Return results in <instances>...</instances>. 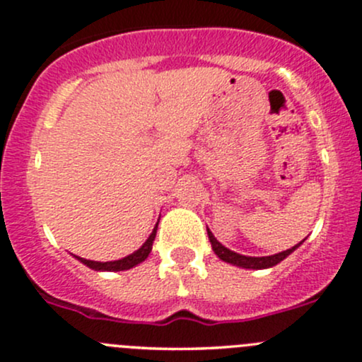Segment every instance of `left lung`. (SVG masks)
I'll return each mask as SVG.
<instances>
[{
  "label": "left lung",
  "instance_id": "obj_1",
  "mask_svg": "<svg viewBox=\"0 0 362 362\" xmlns=\"http://www.w3.org/2000/svg\"><path fill=\"white\" fill-rule=\"evenodd\" d=\"M208 237H209V242H211V247H213L214 254H216V256L220 257L221 261H225V263H230L233 266H239V268H245V269L272 268V266H275V264L280 263V261H284L287 256H291V254L296 251V249L299 247V245L304 242V240L299 242V244L293 245V247H291V249H287V251L273 254V256L256 257V256H244V254L230 251L228 247H225L223 244H220V242L214 239V235L211 232H209V230H208Z\"/></svg>",
  "mask_w": 362,
  "mask_h": 362
}]
</instances>
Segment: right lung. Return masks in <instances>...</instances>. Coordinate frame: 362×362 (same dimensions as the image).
I'll use <instances>...</instances> for the list:
<instances>
[{"label":"right lung","instance_id":"add662e5","mask_svg":"<svg viewBox=\"0 0 362 362\" xmlns=\"http://www.w3.org/2000/svg\"><path fill=\"white\" fill-rule=\"evenodd\" d=\"M156 230H158V223L153 228V232H151L148 240H146L136 252L129 254V256L122 257V259H118V261H106V263H101V261H90V259H84V257H78V256H75V257H77L82 264H86L87 268L94 269V272H123V269H130V268H134V266H137L139 263H142V261L149 256L151 249H153L154 237H156Z\"/></svg>","mask_w":362,"mask_h":362}]
</instances>
